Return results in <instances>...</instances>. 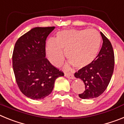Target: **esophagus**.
Segmentation results:
<instances>
[{"instance_id":"1","label":"esophagus","mask_w":124,"mask_h":124,"mask_svg":"<svg viewBox=\"0 0 124 124\" xmlns=\"http://www.w3.org/2000/svg\"><path fill=\"white\" fill-rule=\"evenodd\" d=\"M64 75H65V76L66 77H67V78H71V79H73V78H74V75H73V74H69V73H65Z\"/></svg>"}]
</instances>
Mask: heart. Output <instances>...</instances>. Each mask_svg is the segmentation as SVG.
Returning <instances> with one entry per match:
<instances>
[{
  "instance_id": "obj_1",
  "label": "heart",
  "mask_w": 124,
  "mask_h": 124,
  "mask_svg": "<svg viewBox=\"0 0 124 124\" xmlns=\"http://www.w3.org/2000/svg\"><path fill=\"white\" fill-rule=\"evenodd\" d=\"M101 46V36L94 29L64 30L59 31L56 39H49L46 43V54L49 61L59 66L65 56L69 60L67 67L77 69L91 65L96 59Z\"/></svg>"
}]
</instances>
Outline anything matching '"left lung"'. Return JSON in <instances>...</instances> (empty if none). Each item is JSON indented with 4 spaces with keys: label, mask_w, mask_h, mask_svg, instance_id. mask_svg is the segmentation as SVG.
I'll return each mask as SVG.
<instances>
[{
    "label": "left lung",
    "mask_w": 124,
    "mask_h": 124,
    "mask_svg": "<svg viewBox=\"0 0 124 124\" xmlns=\"http://www.w3.org/2000/svg\"><path fill=\"white\" fill-rule=\"evenodd\" d=\"M103 44L94 62L82 68L74 74L80 78L85 86L83 93L78 94L83 99L96 98L107 89L112 76L114 69V52L109 40L101 32Z\"/></svg>",
    "instance_id": "1"
}]
</instances>
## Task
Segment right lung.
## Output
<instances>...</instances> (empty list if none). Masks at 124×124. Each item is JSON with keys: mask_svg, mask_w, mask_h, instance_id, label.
<instances>
[{"mask_svg": "<svg viewBox=\"0 0 124 124\" xmlns=\"http://www.w3.org/2000/svg\"><path fill=\"white\" fill-rule=\"evenodd\" d=\"M55 27H35L19 37L12 54V66L20 91L33 100L42 99L54 89L61 70L46 58V41Z\"/></svg>", "mask_w": 124, "mask_h": 124, "instance_id": "right-lung-1", "label": "right lung"}]
</instances>
